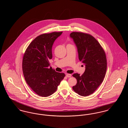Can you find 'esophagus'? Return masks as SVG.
Wrapping results in <instances>:
<instances>
[{
	"label": "esophagus",
	"instance_id": "obj_1",
	"mask_svg": "<svg viewBox=\"0 0 128 128\" xmlns=\"http://www.w3.org/2000/svg\"><path fill=\"white\" fill-rule=\"evenodd\" d=\"M66 76L67 77H68V78H70L72 77V75L70 74H66Z\"/></svg>",
	"mask_w": 128,
	"mask_h": 128
}]
</instances>
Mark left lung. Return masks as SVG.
Instances as JSON below:
<instances>
[{
    "mask_svg": "<svg viewBox=\"0 0 128 128\" xmlns=\"http://www.w3.org/2000/svg\"><path fill=\"white\" fill-rule=\"evenodd\" d=\"M73 38L78 52L80 60L85 66L84 72L72 75L77 84L72 87L74 91L81 96H87L93 94L102 84L107 68L105 52L98 40L90 34L72 32Z\"/></svg>",
    "mask_w": 128,
    "mask_h": 128,
    "instance_id": "8db88e82",
    "label": "left lung"
}]
</instances>
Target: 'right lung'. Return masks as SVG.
I'll list each match as a JSON object with an SVG mask.
<instances>
[{
    "mask_svg": "<svg viewBox=\"0 0 128 128\" xmlns=\"http://www.w3.org/2000/svg\"><path fill=\"white\" fill-rule=\"evenodd\" d=\"M62 32L43 34L29 44L24 55L22 68L25 80L37 94L47 97L57 90L64 79V73L57 72L49 67L52 58V48Z\"/></svg>",
    "mask_w": 128,
    "mask_h": 128,
    "instance_id": "obj_1",
    "label": "right lung"
}]
</instances>
